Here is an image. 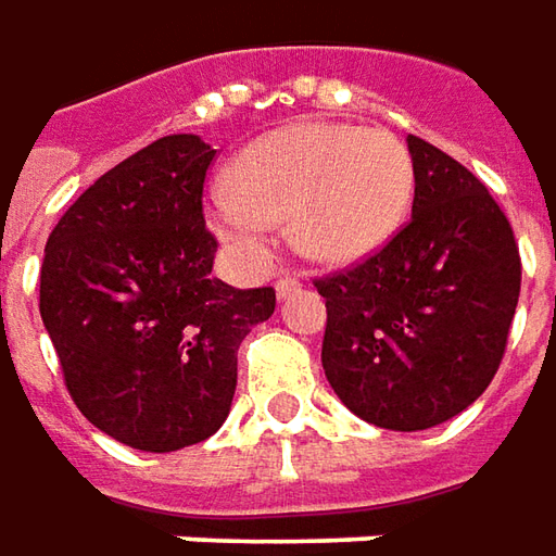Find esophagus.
<instances>
[{"instance_id":"34e87169","label":"esophagus","mask_w":556,"mask_h":556,"mask_svg":"<svg viewBox=\"0 0 556 556\" xmlns=\"http://www.w3.org/2000/svg\"><path fill=\"white\" fill-rule=\"evenodd\" d=\"M298 289H301V279H298V277H289V274H286V277L277 279V295L279 298L295 295Z\"/></svg>"}]
</instances>
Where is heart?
I'll list each match as a JSON object with an SVG mask.
<instances>
[{"instance_id":"1","label":"heart","mask_w":556,"mask_h":556,"mask_svg":"<svg viewBox=\"0 0 556 556\" xmlns=\"http://www.w3.org/2000/svg\"><path fill=\"white\" fill-rule=\"evenodd\" d=\"M415 197L409 147L384 128L295 123L264 135L227 168L212 200L220 237L267 252L270 220L292 218L301 255L354 264L375 255L406 224Z\"/></svg>"}]
</instances>
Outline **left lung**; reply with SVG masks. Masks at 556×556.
<instances>
[{"instance_id": "left-lung-1", "label": "left lung", "mask_w": 556, "mask_h": 556, "mask_svg": "<svg viewBox=\"0 0 556 556\" xmlns=\"http://www.w3.org/2000/svg\"><path fill=\"white\" fill-rule=\"evenodd\" d=\"M409 153L412 218L375 255L314 279L326 378L388 431H428L486 391L520 298V249L483 181L415 135Z\"/></svg>"}]
</instances>
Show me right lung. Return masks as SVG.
<instances>
[{"label": "right lung", "instance_id": "1", "mask_svg": "<svg viewBox=\"0 0 556 556\" xmlns=\"http://www.w3.org/2000/svg\"><path fill=\"white\" fill-rule=\"evenodd\" d=\"M215 150L168 135L113 165L54 224L39 314L73 403L141 452L208 440L230 412L237 351L277 292L212 277L202 215Z\"/></svg>", "mask_w": 556, "mask_h": 556}]
</instances>
